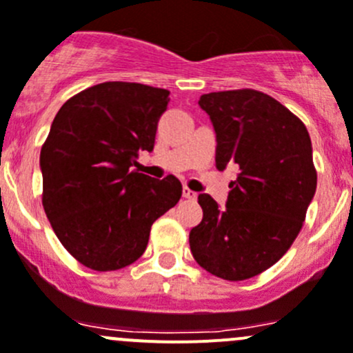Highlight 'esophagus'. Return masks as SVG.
Masks as SVG:
<instances>
[{
	"instance_id": "obj_1",
	"label": "esophagus",
	"mask_w": 353,
	"mask_h": 353,
	"mask_svg": "<svg viewBox=\"0 0 353 353\" xmlns=\"http://www.w3.org/2000/svg\"><path fill=\"white\" fill-rule=\"evenodd\" d=\"M183 196H184V198H188V200H196L198 194L194 193V191H191L190 188L184 186V188H183Z\"/></svg>"
}]
</instances>
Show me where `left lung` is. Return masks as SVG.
<instances>
[{
	"label": "left lung",
	"mask_w": 353,
	"mask_h": 353,
	"mask_svg": "<svg viewBox=\"0 0 353 353\" xmlns=\"http://www.w3.org/2000/svg\"><path fill=\"white\" fill-rule=\"evenodd\" d=\"M214 125L215 165L236 163L221 208L200 194L203 219L190 232L194 260L228 281L274 265L292 246L316 194L317 172L307 128L278 100L255 90L219 91L198 101Z\"/></svg>",
	"instance_id": "8db88e82"
}]
</instances>
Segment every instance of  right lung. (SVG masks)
I'll return each instance as SVG.
<instances>
[{"label": "right lung", "mask_w": 353, "mask_h": 353, "mask_svg": "<svg viewBox=\"0 0 353 353\" xmlns=\"http://www.w3.org/2000/svg\"><path fill=\"white\" fill-rule=\"evenodd\" d=\"M169 91L138 82H101L65 101L41 148L43 207L75 260L107 272L145 253L152 224L179 201V179L145 176Z\"/></svg>", "instance_id": "1"}]
</instances>
